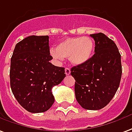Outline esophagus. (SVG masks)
I'll list each match as a JSON object with an SVG mask.
<instances>
[{"instance_id": "esophagus-1", "label": "esophagus", "mask_w": 132, "mask_h": 132, "mask_svg": "<svg viewBox=\"0 0 132 132\" xmlns=\"http://www.w3.org/2000/svg\"><path fill=\"white\" fill-rule=\"evenodd\" d=\"M65 73H66V75H69L71 73V70L69 68H66L65 69Z\"/></svg>"}]
</instances>
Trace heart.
Returning a JSON list of instances; mask_svg holds the SVG:
<instances>
[{"label": "heart", "mask_w": 132, "mask_h": 132, "mask_svg": "<svg viewBox=\"0 0 132 132\" xmlns=\"http://www.w3.org/2000/svg\"><path fill=\"white\" fill-rule=\"evenodd\" d=\"M94 51V42L90 37L69 38L63 40L56 47L51 48V56L57 60L69 58L73 65L79 66L87 62Z\"/></svg>", "instance_id": "obj_1"}]
</instances>
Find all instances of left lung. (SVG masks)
Wrapping results in <instances>:
<instances>
[{
	"label": "left lung",
	"mask_w": 132,
	"mask_h": 132,
	"mask_svg": "<svg viewBox=\"0 0 132 132\" xmlns=\"http://www.w3.org/2000/svg\"><path fill=\"white\" fill-rule=\"evenodd\" d=\"M95 53L87 62L71 69L76 98L85 109L98 110L113 98L121 77V55L116 44L102 33L90 35Z\"/></svg>",
	"instance_id": "1"
}]
</instances>
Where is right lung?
Listing matches in <instances>:
<instances>
[{"instance_id":"add662e5","label":"right lung","mask_w":132,"mask_h":132,"mask_svg":"<svg viewBox=\"0 0 132 132\" xmlns=\"http://www.w3.org/2000/svg\"><path fill=\"white\" fill-rule=\"evenodd\" d=\"M48 36H31L15 45L10 81L15 98L31 113L48 110L54 102L52 88L66 76L65 69L50 63Z\"/></svg>"}]
</instances>
